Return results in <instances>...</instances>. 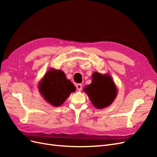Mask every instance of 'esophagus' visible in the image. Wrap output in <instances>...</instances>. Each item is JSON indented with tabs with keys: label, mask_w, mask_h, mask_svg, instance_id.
I'll return each instance as SVG.
<instances>
[{
	"label": "esophagus",
	"mask_w": 157,
	"mask_h": 157,
	"mask_svg": "<svg viewBox=\"0 0 157 157\" xmlns=\"http://www.w3.org/2000/svg\"><path fill=\"white\" fill-rule=\"evenodd\" d=\"M76 87H77V90H78V91H80V90H82V84H77V85H76Z\"/></svg>",
	"instance_id": "obj_1"
}]
</instances>
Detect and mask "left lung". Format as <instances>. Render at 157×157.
Masks as SVG:
<instances>
[{"mask_svg":"<svg viewBox=\"0 0 157 157\" xmlns=\"http://www.w3.org/2000/svg\"><path fill=\"white\" fill-rule=\"evenodd\" d=\"M92 83L84 88L93 105L97 109L109 107L117 96V86L109 74L94 72Z\"/></svg>","mask_w":157,"mask_h":157,"instance_id":"8db88e82","label":"left lung"}]
</instances>
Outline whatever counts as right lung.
<instances>
[{"instance_id":"obj_1","label":"right lung","mask_w":157,"mask_h":157,"mask_svg":"<svg viewBox=\"0 0 157 157\" xmlns=\"http://www.w3.org/2000/svg\"><path fill=\"white\" fill-rule=\"evenodd\" d=\"M39 92L45 100L52 105H62L76 88L66 78L63 71L52 68L49 69L39 84Z\"/></svg>"}]
</instances>
